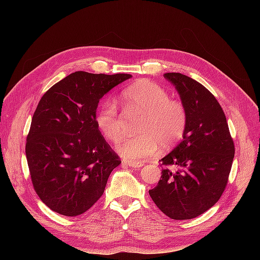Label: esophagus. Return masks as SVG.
Instances as JSON below:
<instances>
[{
  "instance_id": "obj_1",
  "label": "esophagus",
  "mask_w": 260,
  "mask_h": 260,
  "mask_svg": "<svg viewBox=\"0 0 260 260\" xmlns=\"http://www.w3.org/2000/svg\"><path fill=\"white\" fill-rule=\"evenodd\" d=\"M122 164L128 165L129 167H133V168H140L143 166V162H139V161H128V160H122Z\"/></svg>"
}]
</instances>
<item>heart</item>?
<instances>
[{
  "label": "heart",
  "mask_w": 260,
  "mask_h": 260,
  "mask_svg": "<svg viewBox=\"0 0 260 260\" xmlns=\"http://www.w3.org/2000/svg\"><path fill=\"white\" fill-rule=\"evenodd\" d=\"M124 107L129 112L143 114L136 137L120 141L116 149L125 159L141 161L156 154L159 145L168 149L183 139L187 127V112L182 102L170 99L169 92L151 81H139L121 94ZM95 122L103 136L117 142L124 131L122 118L114 102H105L96 113Z\"/></svg>",
  "instance_id": "heart-1"
}]
</instances>
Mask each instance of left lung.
I'll list each match as a JSON object with an SVG mask.
<instances>
[{"mask_svg":"<svg viewBox=\"0 0 260 260\" xmlns=\"http://www.w3.org/2000/svg\"><path fill=\"white\" fill-rule=\"evenodd\" d=\"M164 77L174 83L186 107L187 127L182 142L160 160V180L148 193L169 218L192 219L221 198L232 167L234 142L222 107L210 91L182 74Z\"/></svg>","mask_w":260,"mask_h":260,"instance_id":"8db88e82","label":"left lung"}]
</instances>
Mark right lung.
Instances as JSON below:
<instances>
[{"instance_id": "obj_1", "label": "right lung", "mask_w": 260, "mask_h": 260, "mask_svg": "<svg viewBox=\"0 0 260 260\" xmlns=\"http://www.w3.org/2000/svg\"><path fill=\"white\" fill-rule=\"evenodd\" d=\"M129 74L76 72L46 91L27 136L26 156L40 200L62 216H79L104 193L121 160L95 122L100 100Z\"/></svg>"}]
</instances>
